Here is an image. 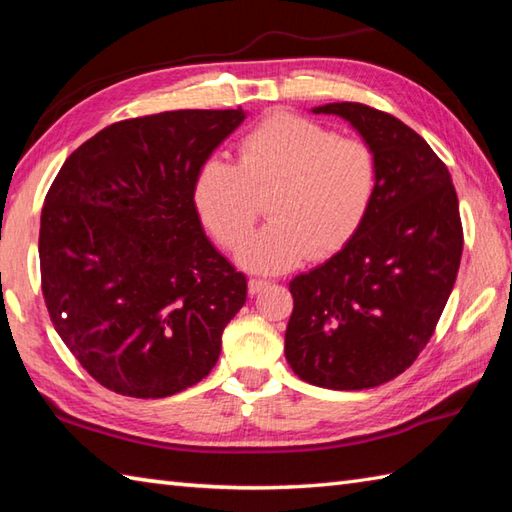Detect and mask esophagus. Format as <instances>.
<instances>
[{"label":"esophagus","instance_id":"obj_1","mask_svg":"<svg viewBox=\"0 0 512 512\" xmlns=\"http://www.w3.org/2000/svg\"><path fill=\"white\" fill-rule=\"evenodd\" d=\"M268 286L266 279H250L248 281V295H259Z\"/></svg>","mask_w":512,"mask_h":512}]
</instances>
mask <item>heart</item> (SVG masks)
<instances>
[{
    "mask_svg": "<svg viewBox=\"0 0 512 512\" xmlns=\"http://www.w3.org/2000/svg\"><path fill=\"white\" fill-rule=\"evenodd\" d=\"M376 189L378 162L365 140L277 112L242 136L237 165L202 162L193 206L217 242L235 248L268 198L270 224L239 248L237 259L255 273H281L308 255L325 259L350 244Z\"/></svg>",
    "mask_w": 512,
    "mask_h": 512,
    "instance_id": "heart-1",
    "label": "heart"
}]
</instances>
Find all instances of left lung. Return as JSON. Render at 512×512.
I'll use <instances>...</instances> for the list:
<instances>
[{
    "label": "left lung",
    "instance_id": "obj_1",
    "mask_svg": "<svg viewBox=\"0 0 512 512\" xmlns=\"http://www.w3.org/2000/svg\"><path fill=\"white\" fill-rule=\"evenodd\" d=\"M312 112L363 136L378 189L350 244L290 281L286 361L317 387H378L416 361L447 306L464 244L458 193L436 151L396 116L363 103Z\"/></svg>",
    "mask_w": 512,
    "mask_h": 512
}]
</instances>
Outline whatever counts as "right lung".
I'll return each mask as SVG.
<instances>
[{
	"label": "right lung",
	"instance_id": "obj_1",
	"mask_svg": "<svg viewBox=\"0 0 512 512\" xmlns=\"http://www.w3.org/2000/svg\"><path fill=\"white\" fill-rule=\"evenodd\" d=\"M244 110L114 123L72 151L41 209V290L54 330L96 383L165 398L211 372L246 277L204 235L202 162Z\"/></svg>",
	"mask_w": 512,
	"mask_h": 512
}]
</instances>
